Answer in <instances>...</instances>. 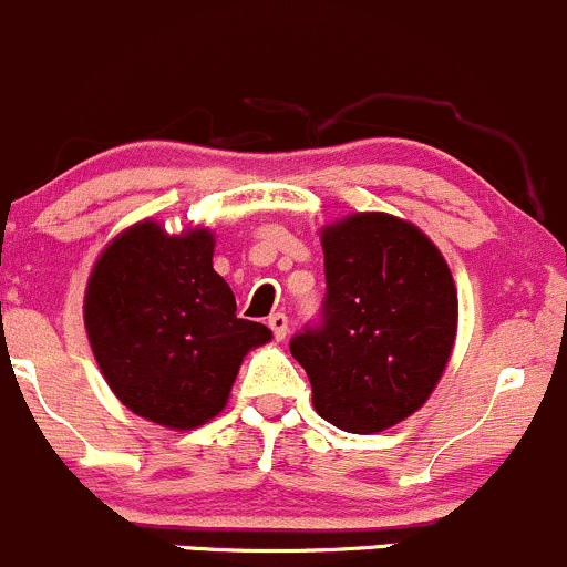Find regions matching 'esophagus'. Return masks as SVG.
<instances>
[{
    "mask_svg": "<svg viewBox=\"0 0 567 567\" xmlns=\"http://www.w3.org/2000/svg\"><path fill=\"white\" fill-rule=\"evenodd\" d=\"M268 326H271L277 340H285V334H288V316H285V312H274V316L268 318Z\"/></svg>",
    "mask_w": 567,
    "mask_h": 567,
    "instance_id": "1",
    "label": "esophagus"
}]
</instances>
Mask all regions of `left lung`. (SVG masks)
<instances>
[{
    "label": "left lung",
    "instance_id": "8db88e82",
    "mask_svg": "<svg viewBox=\"0 0 567 567\" xmlns=\"http://www.w3.org/2000/svg\"><path fill=\"white\" fill-rule=\"evenodd\" d=\"M326 299L290 340L312 405L348 433H379L422 409L458 331V290L436 244L390 214H351L320 230Z\"/></svg>",
    "mask_w": 567,
    "mask_h": 567
}]
</instances>
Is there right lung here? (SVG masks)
I'll use <instances>...</instances> for the list:
<instances>
[{
	"instance_id": "1",
	"label": "right lung",
	"mask_w": 567,
	"mask_h": 567,
	"mask_svg": "<svg viewBox=\"0 0 567 567\" xmlns=\"http://www.w3.org/2000/svg\"><path fill=\"white\" fill-rule=\"evenodd\" d=\"M214 244L205 227L169 236L158 221H136L101 251L84 290L106 384L125 409L173 431L214 420L244 357L271 340L268 326L236 316Z\"/></svg>"
}]
</instances>
